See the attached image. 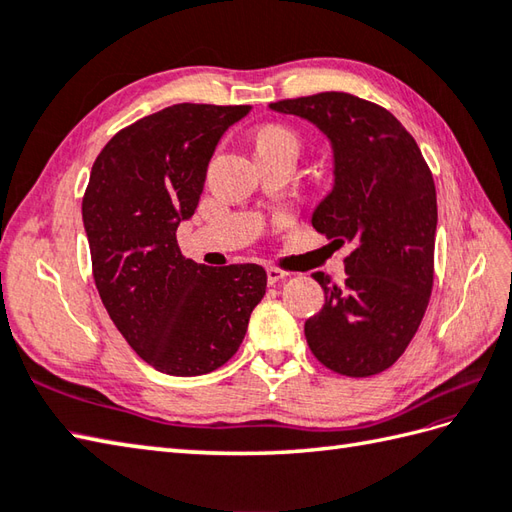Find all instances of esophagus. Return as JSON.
<instances>
[{
  "label": "esophagus",
  "mask_w": 512,
  "mask_h": 512,
  "mask_svg": "<svg viewBox=\"0 0 512 512\" xmlns=\"http://www.w3.org/2000/svg\"><path fill=\"white\" fill-rule=\"evenodd\" d=\"M266 275H268V284H277V281L286 279L290 273L284 268H277V266H268L266 268Z\"/></svg>",
  "instance_id": "34e87169"
}]
</instances>
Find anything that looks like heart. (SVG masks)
Here are the masks:
<instances>
[{
  "label": "heart",
  "mask_w": 512,
  "mask_h": 512,
  "mask_svg": "<svg viewBox=\"0 0 512 512\" xmlns=\"http://www.w3.org/2000/svg\"><path fill=\"white\" fill-rule=\"evenodd\" d=\"M279 143L297 149L299 138L290 127H284V125H266V127L259 129L257 136H255V149L266 147V145H279Z\"/></svg>",
  "instance_id": "heart-1"
}]
</instances>
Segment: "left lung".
I'll list each match as a JSON object with an SVG mask.
<instances>
[{"mask_svg": "<svg viewBox=\"0 0 512 512\" xmlns=\"http://www.w3.org/2000/svg\"><path fill=\"white\" fill-rule=\"evenodd\" d=\"M308 118L334 147V189L312 215L317 233L352 244L345 281L312 273L325 295L303 325L317 361L365 378L407 350L433 288L438 202L431 169L398 118L347 92L270 103Z\"/></svg>", "mask_w": 512, "mask_h": 512, "instance_id": "1", "label": "left lung"}]
</instances>
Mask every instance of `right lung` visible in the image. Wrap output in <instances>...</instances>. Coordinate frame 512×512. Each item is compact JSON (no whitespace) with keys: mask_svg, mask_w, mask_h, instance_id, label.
<instances>
[{"mask_svg":"<svg viewBox=\"0 0 512 512\" xmlns=\"http://www.w3.org/2000/svg\"><path fill=\"white\" fill-rule=\"evenodd\" d=\"M248 112L171 105L121 129L94 160L83 195L94 284L129 347L162 374L222 367L266 295L262 266L195 264L176 237L198 206L217 140Z\"/></svg>","mask_w":512,"mask_h":512,"instance_id":"obj_1","label":"right lung"}]
</instances>
